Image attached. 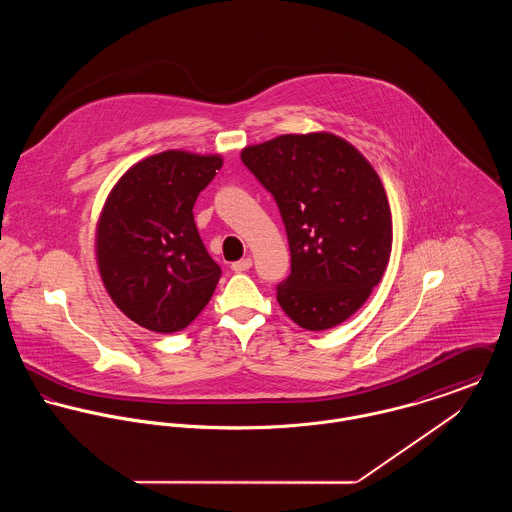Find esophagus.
Returning <instances> with one entry per match:
<instances>
[{
    "label": "esophagus",
    "mask_w": 512,
    "mask_h": 512,
    "mask_svg": "<svg viewBox=\"0 0 512 512\" xmlns=\"http://www.w3.org/2000/svg\"><path fill=\"white\" fill-rule=\"evenodd\" d=\"M230 268H232V272H246L252 268V258H242V260L234 262Z\"/></svg>",
    "instance_id": "34e87169"
}]
</instances>
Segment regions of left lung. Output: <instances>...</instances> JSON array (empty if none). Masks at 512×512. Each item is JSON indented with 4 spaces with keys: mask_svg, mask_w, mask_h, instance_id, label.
Masks as SVG:
<instances>
[{
    "mask_svg": "<svg viewBox=\"0 0 512 512\" xmlns=\"http://www.w3.org/2000/svg\"><path fill=\"white\" fill-rule=\"evenodd\" d=\"M242 163L274 195L292 274L278 303L307 331L349 319L378 286L392 250V215L365 155L329 132L286 134L248 146Z\"/></svg>",
    "mask_w": 512,
    "mask_h": 512,
    "instance_id": "left-lung-1",
    "label": "left lung"
}]
</instances>
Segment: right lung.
<instances>
[{
  "label": "right lung",
  "instance_id": "add662e5",
  "mask_svg": "<svg viewBox=\"0 0 512 512\" xmlns=\"http://www.w3.org/2000/svg\"><path fill=\"white\" fill-rule=\"evenodd\" d=\"M222 167L220 155L167 149L132 165L96 224V264L116 307L155 333L185 329L220 280L193 207Z\"/></svg>",
  "mask_w": 512,
  "mask_h": 512
}]
</instances>
